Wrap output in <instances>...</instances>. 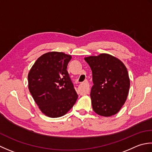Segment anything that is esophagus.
Instances as JSON below:
<instances>
[{
	"label": "esophagus",
	"mask_w": 152,
	"mask_h": 152,
	"mask_svg": "<svg viewBox=\"0 0 152 152\" xmlns=\"http://www.w3.org/2000/svg\"><path fill=\"white\" fill-rule=\"evenodd\" d=\"M81 85H83V86H85V93L86 94H88L90 89H89V83H88V80H85V81L82 83Z\"/></svg>",
	"instance_id": "34e87169"
}]
</instances>
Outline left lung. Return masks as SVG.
<instances>
[{
    "mask_svg": "<svg viewBox=\"0 0 152 152\" xmlns=\"http://www.w3.org/2000/svg\"><path fill=\"white\" fill-rule=\"evenodd\" d=\"M85 60L92 72V109L101 116L115 115L129 94L130 79L126 67L118 58L107 54L86 57Z\"/></svg>",
    "mask_w": 152,
    "mask_h": 152,
    "instance_id": "left-lung-1",
    "label": "left lung"
}]
</instances>
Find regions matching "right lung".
<instances>
[{
  "label": "right lung",
  "instance_id": "1",
  "mask_svg": "<svg viewBox=\"0 0 152 152\" xmlns=\"http://www.w3.org/2000/svg\"><path fill=\"white\" fill-rule=\"evenodd\" d=\"M72 56L50 52L40 56L28 73V88L42 112L49 117L66 114L78 95L67 71Z\"/></svg>",
  "mask_w": 152,
  "mask_h": 152
}]
</instances>
